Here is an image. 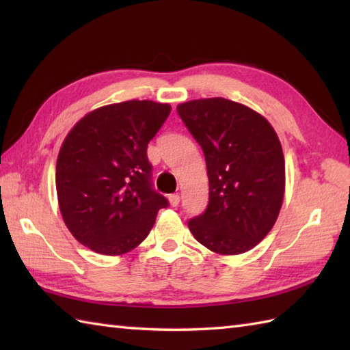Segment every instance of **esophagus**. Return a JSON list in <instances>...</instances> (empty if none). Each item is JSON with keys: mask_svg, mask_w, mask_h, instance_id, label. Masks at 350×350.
Returning a JSON list of instances; mask_svg holds the SVG:
<instances>
[{"mask_svg": "<svg viewBox=\"0 0 350 350\" xmlns=\"http://www.w3.org/2000/svg\"><path fill=\"white\" fill-rule=\"evenodd\" d=\"M168 200H170V204L176 207L177 204L180 203V196H179V194H171V196L168 197Z\"/></svg>", "mask_w": 350, "mask_h": 350, "instance_id": "1", "label": "esophagus"}]
</instances>
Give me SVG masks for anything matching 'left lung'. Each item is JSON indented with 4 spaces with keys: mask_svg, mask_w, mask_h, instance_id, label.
<instances>
[{
    "mask_svg": "<svg viewBox=\"0 0 350 350\" xmlns=\"http://www.w3.org/2000/svg\"><path fill=\"white\" fill-rule=\"evenodd\" d=\"M182 122L202 146L209 203L188 227L218 254H242L271 232L284 197L286 168L280 139L256 111L224 98L177 107Z\"/></svg>",
    "mask_w": 350,
    "mask_h": 350,
    "instance_id": "obj_1",
    "label": "left lung"
}]
</instances>
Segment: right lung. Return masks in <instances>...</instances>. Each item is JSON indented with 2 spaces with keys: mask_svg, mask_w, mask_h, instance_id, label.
Here are the masks:
<instances>
[{
  "mask_svg": "<svg viewBox=\"0 0 350 350\" xmlns=\"http://www.w3.org/2000/svg\"><path fill=\"white\" fill-rule=\"evenodd\" d=\"M168 103L128 100L92 111L73 126L57 159L55 187L78 242L120 256L143 242L168 200L153 189L147 144L170 116Z\"/></svg>",
  "mask_w": 350,
  "mask_h": 350,
  "instance_id": "add662e5",
  "label": "right lung"
}]
</instances>
